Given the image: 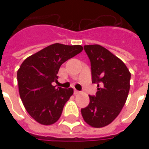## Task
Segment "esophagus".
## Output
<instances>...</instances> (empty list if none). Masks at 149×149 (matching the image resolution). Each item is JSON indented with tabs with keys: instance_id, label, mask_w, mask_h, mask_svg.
Here are the masks:
<instances>
[{
	"instance_id": "obj_1",
	"label": "esophagus",
	"mask_w": 149,
	"mask_h": 149,
	"mask_svg": "<svg viewBox=\"0 0 149 149\" xmlns=\"http://www.w3.org/2000/svg\"><path fill=\"white\" fill-rule=\"evenodd\" d=\"M74 94H75V95H77V94H80V92H79V91H77V90H75L74 91Z\"/></svg>"
}]
</instances>
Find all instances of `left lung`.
<instances>
[{"mask_svg":"<svg viewBox=\"0 0 149 149\" xmlns=\"http://www.w3.org/2000/svg\"><path fill=\"white\" fill-rule=\"evenodd\" d=\"M90 59L95 97L81 109L84 120L93 128H102L115 120L125 105L130 89L131 73L121 60L100 45H84Z\"/></svg>","mask_w":149,"mask_h":149,"instance_id":"8db88e82","label":"left lung"}]
</instances>
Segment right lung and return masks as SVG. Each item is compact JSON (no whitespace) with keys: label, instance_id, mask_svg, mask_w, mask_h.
Here are the masks:
<instances>
[{"label":"right lung","instance_id":"1","mask_svg":"<svg viewBox=\"0 0 149 149\" xmlns=\"http://www.w3.org/2000/svg\"><path fill=\"white\" fill-rule=\"evenodd\" d=\"M81 45L56 43L24 60L17 71L18 88L25 109L43 125H51L61 116L73 89L56 88L60 67L68 59L82 52Z\"/></svg>","mask_w":149,"mask_h":149}]
</instances>
